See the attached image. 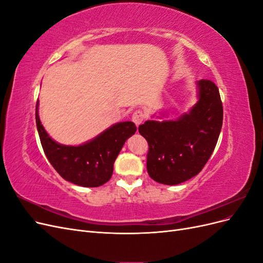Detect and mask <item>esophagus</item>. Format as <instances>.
<instances>
[{"label": "esophagus", "instance_id": "1", "mask_svg": "<svg viewBox=\"0 0 263 263\" xmlns=\"http://www.w3.org/2000/svg\"><path fill=\"white\" fill-rule=\"evenodd\" d=\"M145 118H146V114L142 112V110H140V109L135 110L133 116H132L133 122L136 124V126H139L142 122L145 121Z\"/></svg>", "mask_w": 263, "mask_h": 263}]
</instances>
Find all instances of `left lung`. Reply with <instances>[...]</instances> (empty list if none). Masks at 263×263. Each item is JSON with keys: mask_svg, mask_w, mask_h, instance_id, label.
<instances>
[{"mask_svg": "<svg viewBox=\"0 0 263 263\" xmlns=\"http://www.w3.org/2000/svg\"><path fill=\"white\" fill-rule=\"evenodd\" d=\"M198 101L177 121H147L138 127L148 142L150 178L176 185L195 177L212 156L222 125V103L213 81L197 82Z\"/></svg>", "mask_w": 263, "mask_h": 263, "instance_id": "1", "label": "left lung"}]
</instances>
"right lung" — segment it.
<instances>
[{"label":"right lung","instance_id":"right-lung-1","mask_svg":"<svg viewBox=\"0 0 263 263\" xmlns=\"http://www.w3.org/2000/svg\"><path fill=\"white\" fill-rule=\"evenodd\" d=\"M36 125L44 153L54 170L65 180L85 187L101 186L109 181L119 151L137 130L133 122H123L109 127L84 145H60L48 136L42 125L38 116V101Z\"/></svg>","mask_w":263,"mask_h":263}]
</instances>
